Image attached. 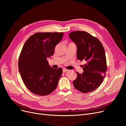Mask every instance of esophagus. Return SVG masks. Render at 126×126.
Instances as JSON below:
<instances>
[{
    "mask_svg": "<svg viewBox=\"0 0 126 126\" xmlns=\"http://www.w3.org/2000/svg\"><path fill=\"white\" fill-rule=\"evenodd\" d=\"M68 71V70H67L66 69H63V72H64V73H65V72H67Z\"/></svg>",
    "mask_w": 126,
    "mask_h": 126,
    "instance_id": "obj_1",
    "label": "esophagus"
}]
</instances>
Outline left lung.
<instances>
[{"label": "left lung", "instance_id": "obj_1", "mask_svg": "<svg viewBox=\"0 0 126 126\" xmlns=\"http://www.w3.org/2000/svg\"><path fill=\"white\" fill-rule=\"evenodd\" d=\"M69 36L77 45V59L86 62L83 73L77 72L74 86L82 93L91 92L100 86L107 70L104 48L99 40L86 32L75 31Z\"/></svg>", "mask_w": 126, "mask_h": 126}]
</instances>
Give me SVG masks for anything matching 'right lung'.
I'll return each instance as SVG.
<instances>
[{
	"mask_svg": "<svg viewBox=\"0 0 126 126\" xmlns=\"http://www.w3.org/2000/svg\"><path fill=\"white\" fill-rule=\"evenodd\" d=\"M63 32H37L27 40L19 57L18 68L27 88L34 94L46 96L57 87L63 69L49 65L47 57L54 54Z\"/></svg>",
	"mask_w": 126,
	"mask_h": 126,
	"instance_id": "1",
	"label": "right lung"
}]
</instances>
